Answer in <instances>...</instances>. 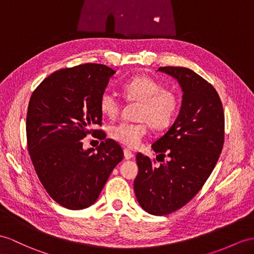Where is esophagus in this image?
<instances>
[{
    "label": "esophagus",
    "instance_id": "34e87169",
    "mask_svg": "<svg viewBox=\"0 0 254 254\" xmlns=\"http://www.w3.org/2000/svg\"><path fill=\"white\" fill-rule=\"evenodd\" d=\"M124 157L126 159H131L133 157V154L129 148H124Z\"/></svg>",
    "mask_w": 254,
    "mask_h": 254
}]
</instances>
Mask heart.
<instances>
[{
    "label": "heart",
    "mask_w": 254,
    "mask_h": 254,
    "mask_svg": "<svg viewBox=\"0 0 254 254\" xmlns=\"http://www.w3.org/2000/svg\"><path fill=\"white\" fill-rule=\"evenodd\" d=\"M129 102H139L135 119L138 122H122L110 128V137L129 147L138 146L147 133L148 124L155 130L168 127L174 121L179 107L176 92L164 88L162 83L147 75H134L121 86ZM122 102L113 92L104 90L99 98V109L111 120L121 112Z\"/></svg>",
    "instance_id": "heart-1"
}]
</instances>
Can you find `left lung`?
Here are the masks:
<instances>
[{"mask_svg":"<svg viewBox=\"0 0 254 254\" xmlns=\"http://www.w3.org/2000/svg\"><path fill=\"white\" fill-rule=\"evenodd\" d=\"M158 71L178 79L182 106L174 125L152 145L163 163L154 166L155 159L135 156L139 172L133 189L142 209L166 215L187 205L211 175L223 148L225 122L218 92L205 78L182 66Z\"/></svg>","mask_w":254,"mask_h":254,"instance_id":"obj_1","label":"left lung"}]
</instances>
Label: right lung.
Here are the masks:
<instances>
[{
	"label": "right lung",
	"instance_id": "right-lung-1",
	"mask_svg": "<svg viewBox=\"0 0 254 254\" xmlns=\"http://www.w3.org/2000/svg\"><path fill=\"white\" fill-rule=\"evenodd\" d=\"M115 71L86 64L52 73L31 95L27 144L43 187L64 208L85 209L100 195L111 172L124 157L121 145L106 139L95 152L82 150L87 134L106 138L99 98Z\"/></svg>",
	"mask_w": 254,
	"mask_h": 254
}]
</instances>
